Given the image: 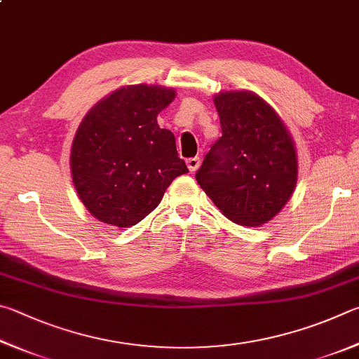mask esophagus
<instances>
[{
  "instance_id": "1",
  "label": "esophagus",
  "mask_w": 359,
  "mask_h": 359,
  "mask_svg": "<svg viewBox=\"0 0 359 359\" xmlns=\"http://www.w3.org/2000/svg\"><path fill=\"white\" fill-rule=\"evenodd\" d=\"M200 167V159L198 157H191V159H187V168L191 170V172H197Z\"/></svg>"
}]
</instances>
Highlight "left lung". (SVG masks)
Returning <instances> with one entry per match:
<instances>
[{
  "mask_svg": "<svg viewBox=\"0 0 359 359\" xmlns=\"http://www.w3.org/2000/svg\"><path fill=\"white\" fill-rule=\"evenodd\" d=\"M222 137L196 180L231 222L263 225L290 200L298 180L297 149L273 107L252 91L215 96Z\"/></svg>",
  "mask_w": 359,
  "mask_h": 359,
  "instance_id": "obj_1",
  "label": "left lung"
}]
</instances>
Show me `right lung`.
I'll return each mask as SVG.
<instances>
[{"mask_svg":"<svg viewBox=\"0 0 359 359\" xmlns=\"http://www.w3.org/2000/svg\"><path fill=\"white\" fill-rule=\"evenodd\" d=\"M175 99L173 88L128 85L93 107L71 148L72 181L91 215L128 229L161 203L176 176L189 172L175 135L157 115Z\"/></svg>","mask_w":359,"mask_h":359,"instance_id":"add662e5","label":"right lung"}]
</instances>
